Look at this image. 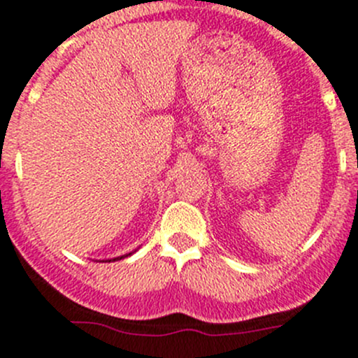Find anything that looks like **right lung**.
Returning a JSON list of instances; mask_svg holds the SVG:
<instances>
[{"mask_svg": "<svg viewBox=\"0 0 358 358\" xmlns=\"http://www.w3.org/2000/svg\"><path fill=\"white\" fill-rule=\"evenodd\" d=\"M130 255H132V252H130ZM130 255H127V256H130ZM127 256H120V258H115L113 262H116V259H123V258H127ZM109 262H111V259H109Z\"/></svg>", "mask_w": 358, "mask_h": 358, "instance_id": "1", "label": "right lung"}]
</instances>
